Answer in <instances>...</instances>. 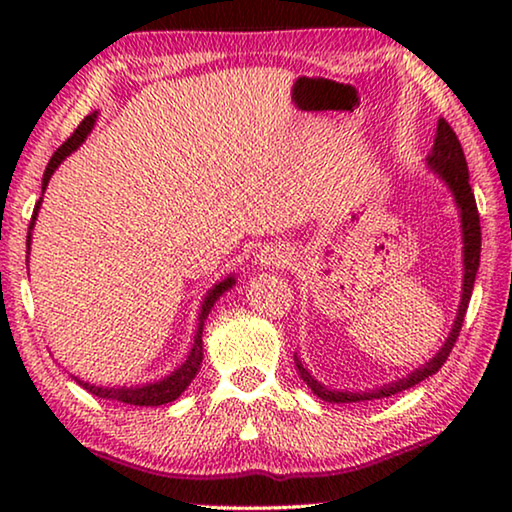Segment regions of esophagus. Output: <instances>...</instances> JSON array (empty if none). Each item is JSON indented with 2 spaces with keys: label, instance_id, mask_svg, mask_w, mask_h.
<instances>
[{
  "label": "esophagus",
  "instance_id": "obj_1",
  "mask_svg": "<svg viewBox=\"0 0 512 512\" xmlns=\"http://www.w3.org/2000/svg\"><path fill=\"white\" fill-rule=\"evenodd\" d=\"M291 262V255L287 253V250L284 248H266V250H262V253H259V264L262 266H284V264H289Z\"/></svg>",
  "mask_w": 512,
  "mask_h": 512
}]
</instances>
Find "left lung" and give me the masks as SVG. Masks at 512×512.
Instances as JSON below:
<instances>
[{"instance_id": "8db88e82", "label": "left lung", "mask_w": 512, "mask_h": 512, "mask_svg": "<svg viewBox=\"0 0 512 512\" xmlns=\"http://www.w3.org/2000/svg\"><path fill=\"white\" fill-rule=\"evenodd\" d=\"M427 164L440 180H445L449 192L454 194V201L458 205V210H461L463 296H461V305H458V314H456V320L452 325V332H449L445 345L438 350L436 357L424 363L422 368L413 370L409 377L397 379V381H393V384H386V386H381V388H377V391H370V393L332 391V388L323 386L318 379L311 377V372L305 366H302V361L296 357V368L300 372L302 381H305V384L311 388V391H314V395L320 397V400L334 402V404H350V402L381 400V397H391L395 393H402V391H406V388H411L415 384H420V381H424L427 377L436 375V372L443 368V363L447 361L449 352H452V348H454V343L458 339V332H461V327H463L467 305H470L472 289H474V277H476V271H479V262H481V223H479V210H476L474 192L470 187V173H467L463 146H461V142H458L454 128L449 126L445 119H438L436 140H433Z\"/></svg>"}]
</instances>
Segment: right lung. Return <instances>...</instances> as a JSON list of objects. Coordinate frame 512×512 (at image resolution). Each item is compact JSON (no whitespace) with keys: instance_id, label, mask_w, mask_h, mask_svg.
I'll list each match as a JSON object with an SVG mask.
<instances>
[{"instance_id":"right-lung-1","label":"right lung","mask_w":512,"mask_h":512,"mask_svg":"<svg viewBox=\"0 0 512 512\" xmlns=\"http://www.w3.org/2000/svg\"><path fill=\"white\" fill-rule=\"evenodd\" d=\"M94 119H97V112H92V115L85 117L79 128L72 133V137H67V142H63L56 149V153L51 155V160L45 169V176H42V192H45L47 185H49V178L54 176V171L58 169V164L63 162L69 153L79 149L83 144L85 137L92 131L94 126ZM40 203L42 198L33 207V216H31V223H29V235H27V255H29V248H31V230L33 225H36L38 219V210H40ZM232 284H235V277H225L223 282L214 284V287L207 291V296L201 305V314H198V327H196V336H194V345L192 350H189V357L185 359L183 366L178 370H173L169 377H164L160 381H153V384H144V386H119V388H110V386H94L90 381H81L79 377H74V381L79 386H83L85 391L103 397V400H112V402H124V404H133V406H162V404H169L173 400H178L180 395L185 393V388L192 384V379L196 377V372L201 370V363H203V325H205V318L210 314L214 302L223 296V291H228Z\"/></svg>"}]
</instances>
